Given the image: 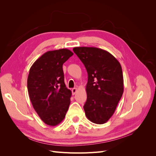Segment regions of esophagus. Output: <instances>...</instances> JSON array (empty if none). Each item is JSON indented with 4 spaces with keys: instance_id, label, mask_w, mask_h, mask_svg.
I'll return each mask as SVG.
<instances>
[{
    "instance_id": "esophagus-1",
    "label": "esophagus",
    "mask_w": 156,
    "mask_h": 156,
    "mask_svg": "<svg viewBox=\"0 0 156 156\" xmlns=\"http://www.w3.org/2000/svg\"><path fill=\"white\" fill-rule=\"evenodd\" d=\"M77 89L76 88H73L72 90V94L73 95H74V94H75V93L77 92Z\"/></svg>"
}]
</instances>
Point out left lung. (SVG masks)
I'll list each match as a JSON object with an SVG mask.
<instances>
[{"label":"left lung","mask_w":156,"mask_h":156,"mask_svg":"<svg viewBox=\"0 0 156 156\" xmlns=\"http://www.w3.org/2000/svg\"><path fill=\"white\" fill-rule=\"evenodd\" d=\"M73 50L88 73L87 99L83 107L85 115L93 123L105 124L114 114L124 92L121 65L105 50L88 47Z\"/></svg>","instance_id":"1"}]
</instances>
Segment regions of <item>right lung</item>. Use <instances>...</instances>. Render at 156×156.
I'll list each match as a JSON object with an SVG mask.
<instances>
[{
  "mask_svg": "<svg viewBox=\"0 0 156 156\" xmlns=\"http://www.w3.org/2000/svg\"><path fill=\"white\" fill-rule=\"evenodd\" d=\"M73 55L67 49L49 51L30 68L27 79L30 100L47 125L59 124L68 110L72 92L66 87L62 65Z\"/></svg>",
  "mask_w": 156,
  "mask_h": 156,
  "instance_id": "1",
  "label": "right lung"
}]
</instances>
